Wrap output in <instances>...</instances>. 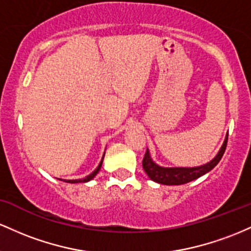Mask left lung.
<instances>
[{
  "instance_id": "8db88e82",
  "label": "left lung",
  "mask_w": 251,
  "mask_h": 251,
  "mask_svg": "<svg viewBox=\"0 0 251 251\" xmlns=\"http://www.w3.org/2000/svg\"><path fill=\"white\" fill-rule=\"evenodd\" d=\"M227 145V135L226 139H225L223 146H222L221 151L217 154L216 157L213 160H211L206 165L199 166V167H192V168H165L157 166L153 160L151 159L149 155L148 149L146 151L145 156L142 160V166L143 170H145L147 176L151 178L153 181L159 182L162 185H182L187 184V182L192 181L194 179H198L199 176H204L205 173L210 172L213 167L221 161L222 156H223L225 149H226Z\"/></svg>"
}]
</instances>
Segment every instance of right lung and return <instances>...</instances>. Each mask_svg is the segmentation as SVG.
I'll list each match as a JSON object with an SVG mask.
<instances>
[{
  "instance_id": "obj_1",
  "label": "right lung",
  "mask_w": 251,
  "mask_h": 251,
  "mask_svg": "<svg viewBox=\"0 0 251 251\" xmlns=\"http://www.w3.org/2000/svg\"><path fill=\"white\" fill-rule=\"evenodd\" d=\"M103 157H104V155H103ZM102 163H103V159H102V161L100 162V165H98V167L96 168V170H95L94 172H92V173L90 174V176H85V178H84V179H78V180H66V182H70V184H75V182H86V181H90V180L94 179L96 174H97L98 172H100V167H102Z\"/></svg>"
}]
</instances>
